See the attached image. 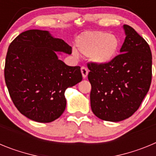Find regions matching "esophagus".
Masks as SVG:
<instances>
[{"instance_id":"esophagus-1","label":"esophagus","mask_w":156,"mask_h":156,"mask_svg":"<svg viewBox=\"0 0 156 156\" xmlns=\"http://www.w3.org/2000/svg\"><path fill=\"white\" fill-rule=\"evenodd\" d=\"M81 73H82L83 78V79H86L88 74L87 68H86V67H84V66L81 67Z\"/></svg>"}]
</instances>
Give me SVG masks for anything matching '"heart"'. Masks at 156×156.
I'll return each mask as SVG.
<instances>
[{
  "label": "heart",
  "mask_w": 156,
  "mask_h": 156,
  "mask_svg": "<svg viewBox=\"0 0 156 156\" xmlns=\"http://www.w3.org/2000/svg\"><path fill=\"white\" fill-rule=\"evenodd\" d=\"M76 47L80 53L90 58L94 63L105 66L119 53L120 41L117 36L106 32H89L78 38Z\"/></svg>",
  "instance_id": "1"
}]
</instances>
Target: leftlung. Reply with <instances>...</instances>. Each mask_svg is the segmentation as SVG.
<instances>
[{
  "label": "left lung",
  "mask_w": 156,
  "mask_h": 156,
  "mask_svg": "<svg viewBox=\"0 0 156 156\" xmlns=\"http://www.w3.org/2000/svg\"><path fill=\"white\" fill-rule=\"evenodd\" d=\"M120 54L105 66L88 63L90 106L99 119L119 122L138 109L151 82V52L148 43L128 25Z\"/></svg>",
  "instance_id": "left-lung-1"
}]
</instances>
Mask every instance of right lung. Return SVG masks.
Returning a JSON list of instances; mask_svg holds the SVG:
<instances>
[{"mask_svg": "<svg viewBox=\"0 0 156 156\" xmlns=\"http://www.w3.org/2000/svg\"><path fill=\"white\" fill-rule=\"evenodd\" d=\"M71 51L68 44L46 30H27L11 43L5 83L14 105L28 119L50 122L63 113L65 91L82 80L80 67L67 66L57 55Z\"/></svg>", "mask_w": 156, "mask_h": 156, "instance_id": "add662e5", "label": "right lung"}]
</instances>
